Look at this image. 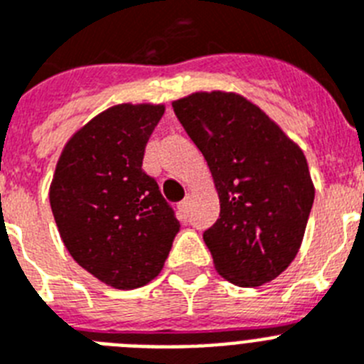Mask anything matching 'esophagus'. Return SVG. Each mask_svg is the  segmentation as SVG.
Wrapping results in <instances>:
<instances>
[{
	"label": "esophagus",
	"mask_w": 364,
	"mask_h": 364,
	"mask_svg": "<svg viewBox=\"0 0 364 364\" xmlns=\"http://www.w3.org/2000/svg\"><path fill=\"white\" fill-rule=\"evenodd\" d=\"M188 208H189V197H186L184 200L178 202V210H180V213H188Z\"/></svg>",
	"instance_id": "34e87169"
}]
</instances>
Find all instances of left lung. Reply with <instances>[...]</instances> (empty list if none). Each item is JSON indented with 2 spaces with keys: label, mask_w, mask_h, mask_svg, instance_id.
Returning <instances> with one entry per match:
<instances>
[{
  "label": "left lung",
  "mask_w": 364,
  "mask_h": 364,
  "mask_svg": "<svg viewBox=\"0 0 364 364\" xmlns=\"http://www.w3.org/2000/svg\"><path fill=\"white\" fill-rule=\"evenodd\" d=\"M173 111L202 151L220 198L204 242L226 281L255 288L279 277L301 247L315 189L301 147L235 92H195Z\"/></svg>",
  "instance_id": "obj_1"
}]
</instances>
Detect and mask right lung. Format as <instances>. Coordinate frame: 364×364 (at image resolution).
Here are the masks:
<instances>
[{
    "mask_svg": "<svg viewBox=\"0 0 364 364\" xmlns=\"http://www.w3.org/2000/svg\"><path fill=\"white\" fill-rule=\"evenodd\" d=\"M164 105L122 104L100 112L70 138L50 184V210L63 244L83 269L118 290L153 281L180 222L144 151Z\"/></svg>",
    "mask_w": 364,
    "mask_h": 364,
    "instance_id": "right-lung-1",
    "label": "right lung"
}]
</instances>
